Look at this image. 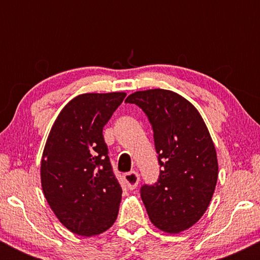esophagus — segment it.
Masks as SVG:
<instances>
[{
	"mask_svg": "<svg viewBox=\"0 0 260 260\" xmlns=\"http://www.w3.org/2000/svg\"><path fill=\"white\" fill-rule=\"evenodd\" d=\"M123 180L129 189H136L139 183V174L137 171L127 172V174L123 175Z\"/></svg>",
	"mask_w": 260,
	"mask_h": 260,
	"instance_id": "1",
	"label": "esophagus"
}]
</instances>
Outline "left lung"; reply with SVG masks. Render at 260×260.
Returning a JSON list of instances; mask_svg holds the SVG:
<instances>
[{"mask_svg": "<svg viewBox=\"0 0 260 260\" xmlns=\"http://www.w3.org/2000/svg\"><path fill=\"white\" fill-rule=\"evenodd\" d=\"M148 116L159 154V180L143 186L142 201L150 221L168 234L192 228L204 215L219 175L215 145L192 104L165 89L136 91L126 99Z\"/></svg>", "mask_w": 260, "mask_h": 260, "instance_id": "obj_1", "label": "left lung"}]
</instances>
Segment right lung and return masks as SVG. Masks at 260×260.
<instances>
[{"label": "right lung", "instance_id": "right-lung-1", "mask_svg": "<svg viewBox=\"0 0 260 260\" xmlns=\"http://www.w3.org/2000/svg\"><path fill=\"white\" fill-rule=\"evenodd\" d=\"M126 92H88L66 105L53 122L41 157V187L59 222L90 237L117 219L122 188L112 172L103 128Z\"/></svg>", "mask_w": 260, "mask_h": 260}]
</instances>
